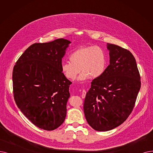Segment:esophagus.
<instances>
[{
	"mask_svg": "<svg viewBox=\"0 0 153 153\" xmlns=\"http://www.w3.org/2000/svg\"><path fill=\"white\" fill-rule=\"evenodd\" d=\"M86 94H87L86 91H85V90H83V91H82V97L83 98V99H84V98L85 97V96H86Z\"/></svg>",
	"mask_w": 153,
	"mask_h": 153,
	"instance_id": "esophagus-1",
	"label": "esophagus"
}]
</instances>
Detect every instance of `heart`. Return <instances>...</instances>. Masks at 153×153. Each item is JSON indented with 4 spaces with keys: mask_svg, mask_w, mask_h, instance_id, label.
<instances>
[{
    "mask_svg": "<svg viewBox=\"0 0 153 153\" xmlns=\"http://www.w3.org/2000/svg\"><path fill=\"white\" fill-rule=\"evenodd\" d=\"M70 62L62 64V71L66 78L75 80L80 71L78 80H86L90 77H100L107 68L106 53L99 46H83L73 51L69 56Z\"/></svg>",
    "mask_w": 153,
    "mask_h": 153,
    "instance_id": "b5f03b06",
    "label": "heart"
}]
</instances>
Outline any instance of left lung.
Masks as SVG:
<instances>
[{"label":"left lung","instance_id":"8db88e82","mask_svg":"<svg viewBox=\"0 0 153 153\" xmlns=\"http://www.w3.org/2000/svg\"><path fill=\"white\" fill-rule=\"evenodd\" d=\"M110 64L91 82L83 110L88 124L97 131L112 130L131 114L140 88L135 58L129 51L108 44Z\"/></svg>","mask_w":153,"mask_h":153}]
</instances>
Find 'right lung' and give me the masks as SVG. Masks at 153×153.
<instances>
[{
    "label": "right lung",
    "instance_id": "right-lung-1",
    "mask_svg": "<svg viewBox=\"0 0 153 153\" xmlns=\"http://www.w3.org/2000/svg\"><path fill=\"white\" fill-rule=\"evenodd\" d=\"M70 41L63 38L30 45L13 71L16 105L40 129L53 131L62 125L72 83L62 71V61Z\"/></svg>",
    "mask_w": 153,
    "mask_h": 153
}]
</instances>
